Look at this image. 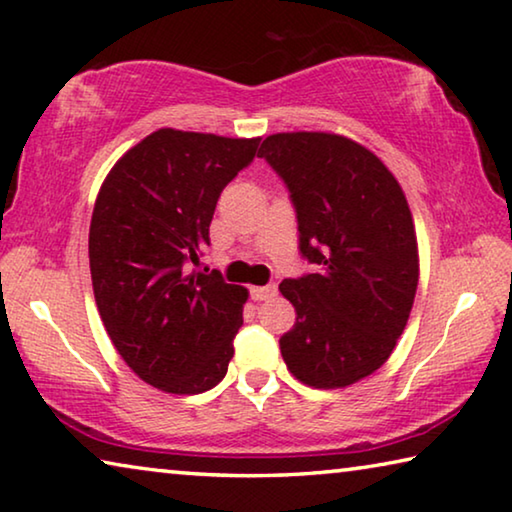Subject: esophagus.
Listing matches in <instances>:
<instances>
[{
	"mask_svg": "<svg viewBox=\"0 0 512 512\" xmlns=\"http://www.w3.org/2000/svg\"><path fill=\"white\" fill-rule=\"evenodd\" d=\"M275 294H278V287H275V285L250 289V296H253L255 300H271V298H275Z\"/></svg>",
	"mask_w": 512,
	"mask_h": 512,
	"instance_id": "1",
	"label": "esophagus"
}]
</instances>
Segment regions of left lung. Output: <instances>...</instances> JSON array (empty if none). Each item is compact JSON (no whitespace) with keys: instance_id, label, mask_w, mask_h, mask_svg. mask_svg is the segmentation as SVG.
Returning a JSON list of instances; mask_svg holds the SVG:
<instances>
[{"instance_id":"left-lung-1","label":"left lung","mask_w":512,"mask_h":512,"mask_svg":"<svg viewBox=\"0 0 512 512\" xmlns=\"http://www.w3.org/2000/svg\"><path fill=\"white\" fill-rule=\"evenodd\" d=\"M259 157L287 184L298 248L316 273L282 280L296 307L280 353L300 383H358L392 355L415 303L417 234L408 200L376 154L346 136L287 132Z\"/></svg>"}]
</instances>
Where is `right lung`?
Returning a JSON list of instances; mask_svg holds the SVG:
<instances>
[{
  "mask_svg": "<svg viewBox=\"0 0 512 512\" xmlns=\"http://www.w3.org/2000/svg\"><path fill=\"white\" fill-rule=\"evenodd\" d=\"M257 145L157 129L116 161L97 193L88 232L97 310L127 367L168 394L216 387L234 355L248 291L189 266L209 246L221 191Z\"/></svg>",
  "mask_w": 512,
  "mask_h": 512,
  "instance_id": "add662e5",
  "label": "right lung"
}]
</instances>
